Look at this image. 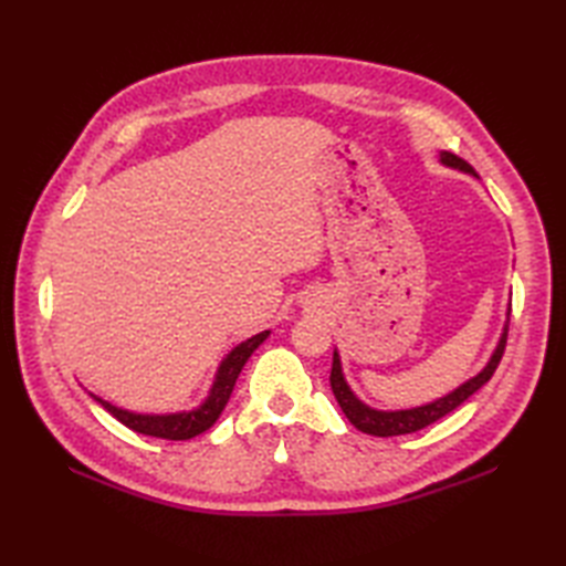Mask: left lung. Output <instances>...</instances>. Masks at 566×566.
<instances>
[{"mask_svg":"<svg viewBox=\"0 0 566 566\" xmlns=\"http://www.w3.org/2000/svg\"><path fill=\"white\" fill-rule=\"evenodd\" d=\"M440 163L448 165V167H454V170H462L467 175H474V167L469 165V163H464L462 158H457L454 153L442 150L440 153ZM506 338H509V323H506V326H503V333H501V338H499L496 350H494V355H491L486 367L479 371L476 377L464 381L462 387H457L448 396H442V399H436V401H430L426 406L403 408V411H377V408H369L367 403H363V401L357 399L350 387H347V381L343 377V365H340L338 350L333 353L331 389L335 394V399H338L343 413L347 416V420H350V423L357 430L367 432V436H377V438L406 436V432H416L420 428L436 423V420H440L442 416H448L450 411H454L457 406L464 403L474 391L482 389L484 384L491 377H494V371H496L501 357H503V350H506Z\"/></svg>","mask_w":566,"mask_h":566,"instance_id":"obj_1","label":"left lung"}]
</instances>
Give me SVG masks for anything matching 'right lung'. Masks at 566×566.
<instances>
[{"mask_svg":"<svg viewBox=\"0 0 566 566\" xmlns=\"http://www.w3.org/2000/svg\"><path fill=\"white\" fill-rule=\"evenodd\" d=\"M268 335H270V331H262L258 335H252V338L243 340L240 345H235L233 350L226 355L219 371H216V379L211 384V391L207 396V401H203L199 408H191V411L134 413V411H126V408H118L109 401L99 399V396H94V394L92 396H94V401H99L116 420H122L126 428L140 432V436L163 438V440L197 438V436H201L203 430H209L216 423V420H219L228 399H231L240 369L245 367L248 357L255 353L264 340H268Z\"/></svg>","mask_w":566,"mask_h":566,"instance_id":"1","label":"right lung"}]
</instances>
